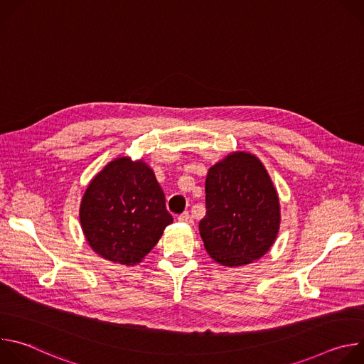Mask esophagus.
<instances>
[{"mask_svg":"<svg viewBox=\"0 0 364 364\" xmlns=\"http://www.w3.org/2000/svg\"><path fill=\"white\" fill-rule=\"evenodd\" d=\"M178 220H180V222H183V223H193V219H191V216H190V213H188V212L181 213V215L178 216Z\"/></svg>","mask_w":364,"mask_h":364,"instance_id":"34e87169","label":"esophagus"}]
</instances>
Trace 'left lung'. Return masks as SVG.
<instances>
[{"instance_id":"obj_1","label":"left lung","mask_w":364,"mask_h":364,"mask_svg":"<svg viewBox=\"0 0 364 364\" xmlns=\"http://www.w3.org/2000/svg\"><path fill=\"white\" fill-rule=\"evenodd\" d=\"M279 198L255 155L235 152L205 178V216L198 229L205 250L225 267L264 256L279 229Z\"/></svg>"}]
</instances>
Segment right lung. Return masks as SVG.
<instances>
[{
    "mask_svg": "<svg viewBox=\"0 0 364 364\" xmlns=\"http://www.w3.org/2000/svg\"><path fill=\"white\" fill-rule=\"evenodd\" d=\"M173 222L152 170L142 161L117 159L87 186L80 223L92 249L122 265L141 262Z\"/></svg>",
    "mask_w": 364,
    "mask_h": 364,
    "instance_id": "add662e5",
    "label": "right lung"
}]
</instances>
